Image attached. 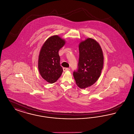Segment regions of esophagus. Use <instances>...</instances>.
<instances>
[{
    "instance_id": "esophagus-1",
    "label": "esophagus",
    "mask_w": 134,
    "mask_h": 134,
    "mask_svg": "<svg viewBox=\"0 0 134 134\" xmlns=\"http://www.w3.org/2000/svg\"><path fill=\"white\" fill-rule=\"evenodd\" d=\"M70 69L68 68H63V71L64 72H66V71H69Z\"/></svg>"
}]
</instances>
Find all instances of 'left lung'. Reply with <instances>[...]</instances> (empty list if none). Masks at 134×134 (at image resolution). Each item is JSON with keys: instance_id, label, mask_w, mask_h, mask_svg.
<instances>
[{"instance_id": "obj_1", "label": "left lung", "mask_w": 134, "mask_h": 134, "mask_svg": "<svg viewBox=\"0 0 134 134\" xmlns=\"http://www.w3.org/2000/svg\"><path fill=\"white\" fill-rule=\"evenodd\" d=\"M78 68L73 72L77 85L81 89L91 86L100 76L104 57L99 43L93 38H86L79 45Z\"/></svg>"}]
</instances>
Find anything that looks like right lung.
<instances>
[{
  "instance_id": "1",
  "label": "right lung",
  "mask_w": 134,
  "mask_h": 134,
  "mask_svg": "<svg viewBox=\"0 0 134 134\" xmlns=\"http://www.w3.org/2000/svg\"><path fill=\"white\" fill-rule=\"evenodd\" d=\"M65 43L63 38L58 35H54L45 41L40 50L38 71L41 76L48 83L56 82L63 72L58 52Z\"/></svg>"
}]
</instances>
